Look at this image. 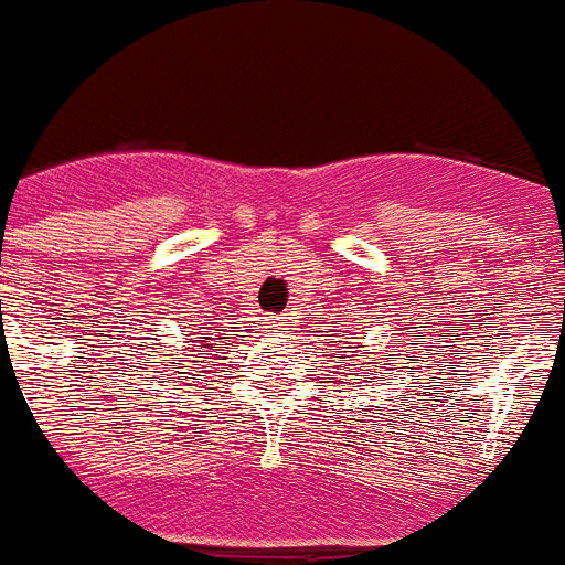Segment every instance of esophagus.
<instances>
[{"label":"esophagus","mask_w":565,"mask_h":565,"mask_svg":"<svg viewBox=\"0 0 565 565\" xmlns=\"http://www.w3.org/2000/svg\"><path fill=\"white\" fill-rule=\"evenodd\" d=\"M282 326H286V322H282V317H268V322H266V328H271V331H282Z\"/></svg>","instance_id":"obj_1"}]
</instances>
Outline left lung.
<instances>
[{"mask_svg": "<svg viewBox=\"0 0 565 565\" xmlns=\"http://www.w3.org/2000/svg\"><path fill=\"white\" fill-rule=\"evenodd\" d=\"M344 344H348V342H344ZM333 351H337V359H344V353H348V351H339V348H333Z\"/></svg>", "mask_w": 565, "mask_h": 565, "instance_id": "8db88e82", "label": "left lung"}]
</instances>
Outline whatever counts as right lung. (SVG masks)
<instances>
[{"label":"right lung","mask_w":565,"mask_h":565,"mask_svg":"<svg viewBox=\"0 0 565 565\" xmlns=\"http://www.w3.org/2000/svg\"><path fill=\"white\" fill-rule=\"evenodd\" d=\"M212 331H214V328H212ZM217 339H226V342H228V339H232V337H228V333H221V337H212V333H209V331L201 333V337L192 339V342H198V344H192V351H201V353H189V356H198V359H203V362H206V359H212L214 353H209V351H214V348H217V344H214V342H217ZM163 362H167V367H178V364L186 362V359L178 356V353H172V359H163ZM154 367H158V364H154ZM158 373H163V371H158Z\"/></svg>","instance_id":"1"}]
</instances>
